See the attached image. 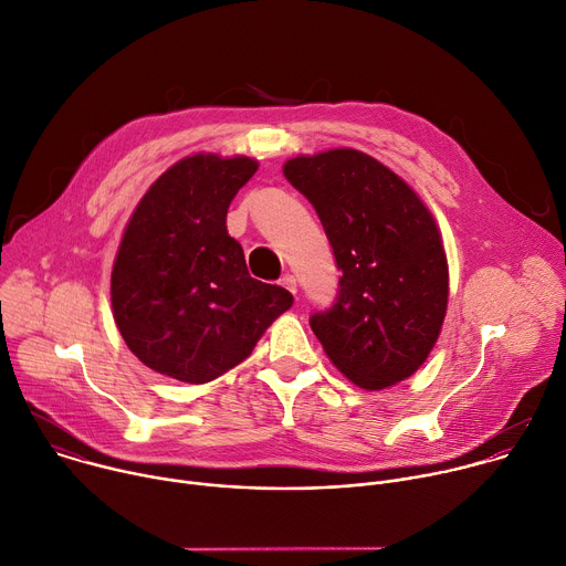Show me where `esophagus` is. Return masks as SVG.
<instances>
[{"instance_id": "34e87169", "label": "esophagus", "mask_w": 566, "mask_h": 566, "mask_svg": "<svg viewBox=\"0 0 566 566\" xmlns=\"http://www.w3.org/2000/svg\"><path fill=\"white\" fill-rule=\"evenodd\" d=\"M280 284H282L284 289H289L293 295L297 293V280H295V275H291V273L282 275V277H280Z\"/></svg>"}]
</instances>
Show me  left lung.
Instances as JSON below:
<instances>
[{
    "mask_svg": "<svg viewBox=\"0 0 566 566\" xmlns=\"http://www.w3.org/2000/svg\"><path fill=\"white\" fill-rule=\"evenodd\" d=\"M313 205L337 271L335 302L308 324L350 382H402L440 335L449 269L433 216L413 188L366 153L335 148L284 164Z\"/></svg>",
    "mask_w": 566,
    "mask_h": 566,
    "instance_id": "left-lung-1",
    "label": "left lung"
}]
</instances>
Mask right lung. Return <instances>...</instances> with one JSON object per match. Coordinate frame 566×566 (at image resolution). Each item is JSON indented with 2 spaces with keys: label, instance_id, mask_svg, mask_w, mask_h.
I'll use <instances>...</instances> for the list:
<instances>
[{
  "label": "right lung",
  "instance_id": "add662e5",
  "mask_svg": "<svg viewBox=\"0 0 566 566\" xmlns=\"http://www.w3.org/2000/svg\"><path fill=\"white\" fill-rule=\"evenodd\" d=\"M251 157H184L139 200L117 251L111 302L126 346L153 370L205 385L251 355L293 295L249 275L227 213Z\"/></svg>",
  "mask_w": 566,
  "mask_h": 566
}]
</instances>
